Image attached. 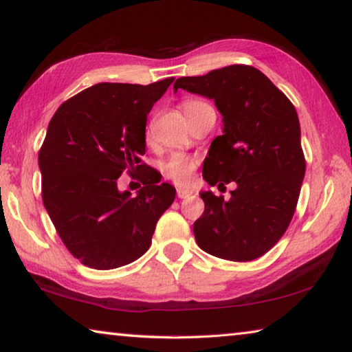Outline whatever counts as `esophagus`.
Returning a JSON list of instances; mask_svg holds the SVG:
<instances>
[{
  "mask_svg": "<svg viewBox=\"0 0 352 352\" xmlns=\"http://www.w3.org/2000/svg\"><path fill=\"white\" fill-rule=\"evenodd\" d=\"M194 192L190 189H186V188H177V195H178V199H188V197H190V195H192Z\"/></svg>",
  "mask_w": 352,
  "mask_h": 352,
  "instance_id": "34e87169",
  "label": "esophagus"
}]
</instances>
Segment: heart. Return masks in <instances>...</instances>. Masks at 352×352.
Returning a JSON list of instances; mask_svg holds the SVG:
<instances>
[{
    "mask_svg": "<svg viewBox=\"0 0 352 352\" xmlns=\"http://www.w3.org/2000/svg\"><path fill=\"white\" fill-rule=\"evenodd\" d=\"M206 105L205 102L197 99H188L183 102V110L186 113V116L190 113L195 111L200 107ZM197 158L188 157V155L183 153H174L168 158V162L163 164V172L164 175L174 180L177 184H186L192 180L194 172L197 169Z\"/></svg>",
    "mask_w": 352,
    "mask_h": 352,
    "instance_id": "1",
    "label": "heart"
}]
</instances>
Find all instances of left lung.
<instances>
[{"label":"left lung","instance_id":"obj_1","mask_svg":"<svg viewBox=\"0 0 352 352\" xmlns=\"http://www.w3.org/2000/svg\"><path fill=\"white\" fill-rule=\"evenodd\" d=\"M214 99L223 135L214 138L204 178L230 200L200 192L205 211L194 222L204 252L234 262L261 258L281 239L300 197L306 172L300 121L294 104L259 69L230 65L205 76L180 77L174 90Z\"/></svg>","mask_w":352,"mask_h":352}]
</instances>
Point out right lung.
Returning a JSON list of instances; mask_svg holds the SVG:
<instances>
[{
	"instance_id": "obj_1",
	"label": "right lung",
	"mask_w": 352,
	"mask_h": 352,
	"mask_svg": "<svg viewBox=\"0 0 352 352\" xmlns=\"http://www.w3.org/2000/svg\"><path fill=\"white\" fill-rule=\"evenodd\" d=\"M172 82L96 83L65 100L47 126L38 153L41 197L65 247L83 265L110 270L141 258L175 199V188L160 183L140 158L148 111ZM124 171L140 172L145 186L136 196L117 189Z\"/></svg>"
}]
</instances>
